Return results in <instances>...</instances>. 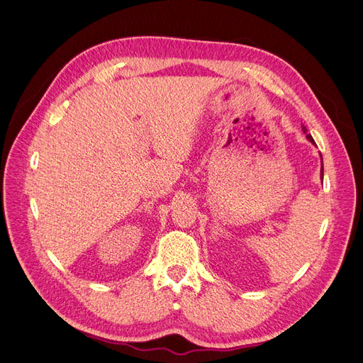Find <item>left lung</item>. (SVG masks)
<instances>
[{
  "label": "left lung",
  "instance_id": "obj_1",
  "mask_svg": "<svg viewBox=\"0 0 363 363\" xmlns=\"http://www.w3.org/2000/svg\"><path fill=\"white\" fill-rule=\"evenodd\" d=\"M303 131H304V133H306V131H307V128H306L304 125H303ZM306 138H307V139H309V140L312 142V144H315V140H313V138H312L311 135H307ZM323 172H324V169H323V167H321V179H323Z\"/></svg>",
  "mask_w": 363,
  "mask_h": 363
}]
</instances>
